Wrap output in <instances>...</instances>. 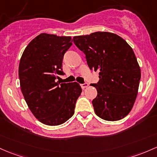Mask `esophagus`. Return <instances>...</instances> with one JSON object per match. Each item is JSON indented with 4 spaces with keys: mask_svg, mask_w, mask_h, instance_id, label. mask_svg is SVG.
<instances>
[{
    "mask_svg": "<svg viewBox=\"0 0 157 157\" xmlns=\"http://www.w3.org/2000/svg\"><path fill=\"white\" fill-rule=\"evenodd\" d=\"M80 86H81L82 89H85V88H86L88 86H89V83H88V82H84V83L81 84Z\"/></svg>",
    "mask_w": 157,
    "mask_h": 157,
    "instance_id": "34e87169",
    "label": "esophagus"
}]
</instances>
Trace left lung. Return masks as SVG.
I'll return each mask as SVG.
<instances>
[{
    "label": "left lung",
    "instance_id": "8db88e82",
    "mask_svg": "<svg viewBox=\"0 0 157 157\" xmlns=\"http://www.w3.org/2000/svg\"><path fill=\"white\" fill-rule=\"evenodd\" d=\"M73 41L85 53L89 68L99 72V81L92 84L98 91L92 101L95 114L109 121L124 118L133 106L141 79L132 48L109 32L75 36Z\"/></svg>",
    "mask_w": 157,
    "mask_h": 157
}]
</instances>
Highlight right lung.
Returning <instances> with one entry per match:
<instances>
[{
  "instance_id": "1",
  "label": "right lung",
  "mask_w": 157,
  "mask_h": 157,
  "mask_svg": "<svg viewBox=\"0 0 157 157\" xmlns=\"http://www.w3.org/2000/svg\"><path fill=\"white\" fill-rule=\"evenodd\" d=\"M72 45L70 36L42 33L33 39L21 58L18 76L29 109L39 121L49 126L62 124L75 113L82 89L77 82L61 83L63 59Z\"/></svg>"
}]
</instances>
